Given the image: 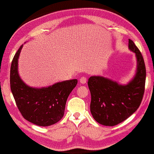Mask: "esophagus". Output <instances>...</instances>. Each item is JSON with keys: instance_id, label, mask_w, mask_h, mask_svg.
Instances as JSON below:
<instances>
[{"instance_id": "obj_1", "label": "esophagus", "mask_w": 154, "mask_h": 154, "mask_svg": "<svg viewBox=\"0 0 154 154\" xmlns=\"http://www.w3.org/2000/svg\"><path fill=\"white\" fill-rule=\"evenodd\" d=\"M79 82H80L81 84H85L87 82V78L85 77H82L79 79Z\"/></svg>"}]
</instances>
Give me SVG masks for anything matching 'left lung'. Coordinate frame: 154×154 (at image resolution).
Masks as SVG:
<instances>
[{
    "instance_id": "8db88e82",
    "label": "left lung",
    "mask_w": 154,
    "mask_h": 154,
    "mask_svg": "<svg viewBox=\"0 0 154 154\" xmlns=\"http://www.w3.org/2000/svg\"><path fill=\"white\" fill-rule=\"evenodd\" d=\"M129 48L137 58L135 77L126 85L100 76L88 79L91 91V112L97 122L105 126H115L135 112L142 101L145 91L146 70L143 57L132 40Z\"/></svg>"
}]
</instances>
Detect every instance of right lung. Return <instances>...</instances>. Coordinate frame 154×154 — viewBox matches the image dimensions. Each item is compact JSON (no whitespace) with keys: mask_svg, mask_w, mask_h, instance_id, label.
I'll use <instances>...</instances> for the list:
<instances>
[{"mask_svg":"<svg viewBox=\"0 0 154 154\" xmlns=\"http://www.w3.org/2000/svg\"><path fill=\"white\" fill-rule=\"evenodd\" d=\"M22 46L12 60L11 91L24 119L38 126H50L62 119L66 100L77 85V79L57 82L48 88H34L26 85L18 73V59Z\"/></svg>","mask_w":154,"mask_h":154,"instance_id":"1","label":"right lung"}]
</instances>
